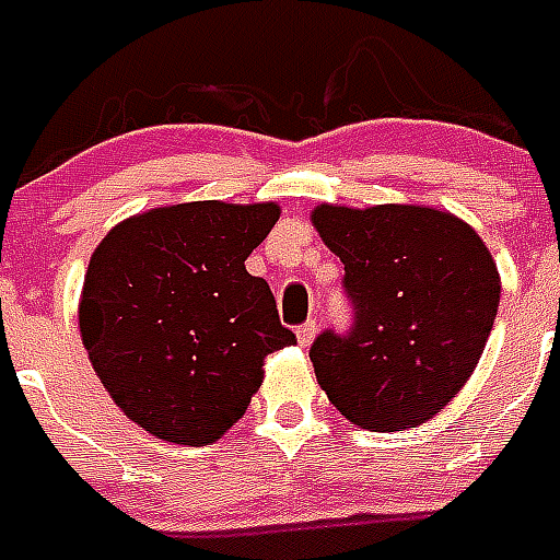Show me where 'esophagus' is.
<instances>
[{
  "instance_id": "esophagus-1",
  "label": "esophagus",
  "mask_w": 560,
  "mask_h": 560,
  "mask_svg": "<svg viewBox=\"0 0 560 560\" xmlns=\"http://www.w3.org/2000/svg\"><path fill=\"white\" fill-rule=\"evenodd\" d=\"M315 335H317L315 320H306V324L298 326V343H301V347H308V343L315 341Z\"/></svg>"
}]
</instances>
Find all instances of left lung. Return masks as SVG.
<instances>
[{
	"mask_svg": "<svg viewBox=\"0 0 560 560\" xmlns=\"http://www.w3.org/2000/svg\"><path fill=\"white\" fill-rule=\"evenodd\" d=\"M312 225L355 303V329L308 350L317 384L366 431L433 419L471 378L498 315L500 271L480 234L431 205L324 202Z\"/></svg>",
	"mask_w": 560,
	"mask_h": 560,
	"instance_id": "8db88e82",
	"label": "left lung"
}]
</instances>
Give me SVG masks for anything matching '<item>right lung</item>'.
I'll list each match as a JSON object with an SVG mask.
<instances>
[{
	"mask_svg": "<svg viewBox=\"0 0 560 560\" xmlns=\"http://www.w3.org/2000/svg\"><path fill=\"white\" fill-rule=\"evenodd\" d=\"M277 202H178L124 219L92 252L78 320L127 419L176 445L222 440L252 405L266 355L298 343L245 259Z\"/></svg>",
	"mask_w": 560,
	"mask_h": 560,
	"instance_id": "right-lung-1",
	"label": "right lung"
}]
</instances>
